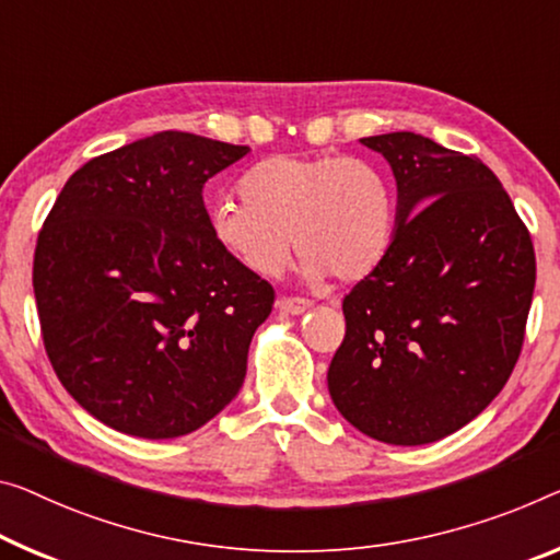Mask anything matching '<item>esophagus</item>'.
Listing matches in <instances>:
<instances>
[{
    "label": "esophagus",
    "mask_w": 560,
    "mask_h": 560,
    "mask_svg": "<svg viewBox=\"0 0 560 560\" xmlns=\"http://www.w3.org/2000/svg\"><path fill=\"white\" fill-rule=\"evenodd\" d=\"M313 305L310 303L307 298H295V295H290V298H278V303H275V307L280 310V313H285V315H300V313H305V310Z\"/></svg>",
    "instance_id": "34e87169"
}]
</instances>
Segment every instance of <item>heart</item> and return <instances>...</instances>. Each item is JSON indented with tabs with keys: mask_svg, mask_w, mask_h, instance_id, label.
I'll use <instances>...</instances> for the list:
<instances>
[{
	"mask_svg": "<svg viewBox=\"0 0 560 560\" xmlns=\"http://www.w3.org/2000/svg\"><path fill=\"white\" fill-rule=\"evenodd\" d=\"M245 200L210 210V235L247 272L278 278L305 255V275L355 282L381 268L395 240V190L385 172L350 154L262 160L243 179ZM296 237L292 238L291 235Z\"/></svg>",
	"mask_w": 560,
	"mask_h": 560,
	"instance_id": "obj_1",
	"label": "heart"
}]
</instances>
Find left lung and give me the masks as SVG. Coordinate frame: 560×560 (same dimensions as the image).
Instances as JSON below:
<instances>
[{
	"mask_svg": "<svg viewBox=\"0 0 560 560\" xmlns=\"http://www.w3.org/2000/svg\"><path fill=\"white\" fill-rule=\"evenodd\" d=\"M390 162L398 230L342 300L328 390L375 441L423 445L470 423L518 363L536 285L530 232L476 154L423 135L360 140Z\"/></svg>",
	"mask_w": 560,
	"mask_h": 560,
	"instance_id": "8db88e82",
	"label": "left lung"
}]
</instances>
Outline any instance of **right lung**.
Instances as JSON below:
<instances>
[{
  "mask_svg": "<svg viewBox=\"0 0 560 560\" xmlns=\"http://www.w3.org/2000/svg\"><path fill=\"white\" fill-rule=\"evenodd\" d=\"M250 152L158 132L67 179L34 247L42 340L67 393L119 433H192L243 388L275 290L210 235L202 187Z\"/></svg>",
  "mask_w": 560,
  "mask_h": 560,
  "instance_id": "obj_1",
  "label": "right lung"
}]
</instances>
